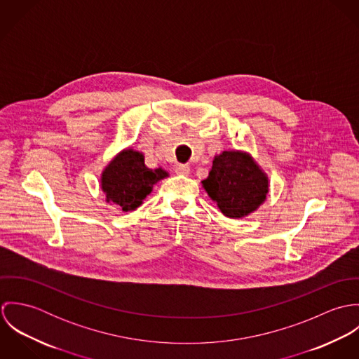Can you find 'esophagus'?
Wrapping results in <instances>:
<instances>
[{"instance_id":"esophagus-1","label":"esophagus","mask_w":359,"mask_h":359,"mask_svg":"<svg viewBox=\"0 0 359 359\" xmlns=\"http://www.w3.org/2000/svg\"><path fill=\"white\" fill-rule=\"evenodd\" d=\"M175 172L178 175H188L191 172V167L188 164H177L175 165Z\"/></svg>"}]
</instances>
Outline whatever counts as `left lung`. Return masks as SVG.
Listing matches in <instances>:
<instances>
[{
  "label": "left lung",
  "instance_id": "obj_1",
  "mask_svg": "<svg viewBox=\"0 0 359 359\" xmlns=\"http://www.w3.org/2000/svg\"><path fill=\"white\" fill-rule=\"evenodd\" d=\"M202 185L210 199L229 218H243L255 212L269 192L268 175L252 154L243 151H224L214 156Z\"/></svg>",
  "mask_w": 359,
  "mask_h": 359
}]
</instances>
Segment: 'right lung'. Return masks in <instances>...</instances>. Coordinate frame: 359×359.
<instances>
[{
	"label": "right lung",
	"instance_id": "1",
	"mask_svg": "<svg viewBox=\"0 0 359 359\" xmlns=\"http://www.w3.org/2000/svg\"><path fill=\"white\" fill-rule=\"evenodd\" d=\"M168 177V172L145 165V156L126 148L116 154L103 168L101 189L106 202L120 207L123 211H133L142 205L152 192L154 185Z\"/></svg>",
	"mask_w": 359,
	"mask_h": 359
}]
</instances>
